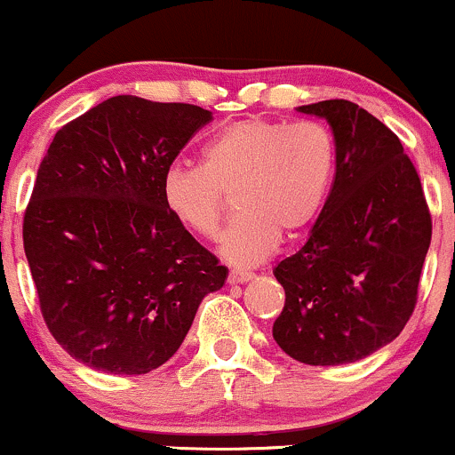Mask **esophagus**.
<instances>
[{
  "label": "esophagus",
  "instance_id": "1",
  "mask_svg": "<svg viewBox=\"0 0 455 455\" xmlns=\"http://www.w3.org/2000/svg\"><path fill=\"white\" fill-rule=\"evenodd\" d=\"M254 278L252 271H243V269H231V274H228V282L231 284H245V282H250Z\"/></svg>",
  "mask_w": 455,
  "mask_h": 455
}]
</instances>
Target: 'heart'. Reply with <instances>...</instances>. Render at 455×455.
Instances as JSON below:
<instances>
[{"mask_svg": "<svg viewBox=\"0 0 455 455\" xmlns=\"http://www.w3.org/2000/svg\"><path fill=\"white\" fill-rule=\"evenodd\" d=\"M333 171L336 145L325 126L252 117L220 130L203 148L198 166H169L162 196L184 227L213 237L224 195H235L239 216L224 228L218 252L245 267L267 259L280 233L295 235L315 220Z\"/></svg>", "mask_w": 455, "mask_h": 455, "instance_id": "obj_1", "label": "heart"}]
</instances>
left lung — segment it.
Wrapping results in <instances>:
<instances>
[{"label":"left lung","mask_w":455,"mask_h":455,"mask_svg":"<svg viewBox=\"0 0 455 455\" xmlns=\"http://www.w3.org/2000/svg\"><path fill=\"white\" fill-rule=\"evenodd\" d=\"M325 119L336 177L307 242L275 265L286 301L274 340L310 365L353 363L394 342L417 301L432 220L400 139L348 100L304 104Z\"/></svg>","instance_id":"1"}]
</instances>
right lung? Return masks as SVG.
Returning a JSON list of instances; mask_svg holds the SVG:
<instances>
[{
    "mask_svg": "<svg viewBox=\"0 0 455 455\" xmlns=\"http://www.w3.org/2000/svg\"><path fill=\"white\" fill-rule=\"evenodd\" d=\"M212 111L113 96L57 130L23 245L40 310L76 362L148 374L177 353L228 269L186 231L162 177Z\"/></svg>",
    "mask_w": 455,
    "mask_h": 455,
    "instance_id": "right-lung-1",
    "label": "right lung"
}]
</instances>
